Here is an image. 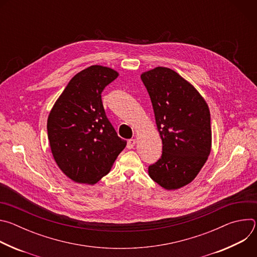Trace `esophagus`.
<instances>
[{
	"label": "esophagus",
	"instance_id": "esophagus-1",
	"mask_svg": "<svg viewBox=\"0 0 257 257\" xmlns=\"http://www.w3.org/2000/svg\"><path fill=\"white\" fill-rule=\"evenodd\" d=\"M135 144H136V139H129L128 142H127V149L128 150L133 149L134 146H135Z\"/></svg>",
	"mask_w": 257,
	"mask_h": 257
}]
</instances>
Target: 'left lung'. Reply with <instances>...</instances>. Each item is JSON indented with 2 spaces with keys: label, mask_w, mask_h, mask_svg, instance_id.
I'll list each match as a JSON object with an SVG mask.
<instances>
[{
  "label": "left lung",
  "mask_w": 257,
  "mask_h": 257,
  "mask_svg": "<svg viewBox=\"0 0 257 257\" xmlns=\"http://www.w3.org/2000/svg\"><path fill=\"white\" fill-rule=\"evenodd\" d=\"M141 80L163 142L162 157L149 167V175L163 188L176 190L195 179L210 154L209 108L197 89L170 68L143 72Z\"/></svg>",
  "instance_id": "obj_1"
}]
</instances>
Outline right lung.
<instances>
[{
	"label": "right lung",
	"mask_w": 257,
	"mask_h": 257,
	"mask_svg": "<svg viewBox=\"0 0 257 257\" xmlns=\"http://www.w3.org/2000/svg\"><path fill=\"white\" fill-rule=\"evenodd\" d=\"M118 76L114 69L100 65L80 71L50 112L47 127L53 157L76 183H97L127 144L107 120L101 101L102 90Z\"/></svg>",
	"instance_id": "1"
}]
</instances>
